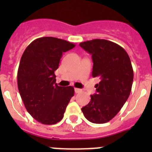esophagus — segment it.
Here are the masks:
<instances>
[{
    "label": "esophagus",
    "instance_id": "esophagus-1",
    "mask_svg": "<svg viewBox=\"0 0 152 152\" xmlns=\"http://www.w3.org/2000/svg\"><path fill=\"white\" fill-rule=\"evenodd\" d=\"M75 92L76 93V94H79V93L82 92V90L79 89V88H75Z\"/></svg>",
    "mask_w": 152,
    "mask_h": 152
}]
</instances>
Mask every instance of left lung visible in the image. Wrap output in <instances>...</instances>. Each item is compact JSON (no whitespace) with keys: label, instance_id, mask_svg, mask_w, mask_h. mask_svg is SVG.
I'll return each instance as SVG.
<instances>
[{"label":"left lung","instance_id":"left-lung-1","mask_svg":"<svg viewBox=\"0 0 152 152\" xmlns=\"http://www.w3.org/2000/svg\"><path fill=\"white\" fill-rule=\"evenodd\" d=\"M80 46L92 55V76L100 81L96 93L81 108L84 116L93 123H105L119 112L129 98L133 82L129 56L123 47L106 39L80 42Z\"/></svg>","mask_w":152,"mask_h":152}]
</instances>
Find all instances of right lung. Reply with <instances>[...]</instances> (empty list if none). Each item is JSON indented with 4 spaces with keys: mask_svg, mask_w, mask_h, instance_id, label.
Returning <instances> with one entry per match:
<instances>
[{
    "mask_svg": "<svg viewBox=\"0 0 152 152\" xmlns=\"http://www.w3.org/2000/svg\"><path fill=\"white\" fill-rule=\"evenodd\" d=\"M75 46L61 39L42 37L32 42L21 57L17 72L19 92L27 112L42 124L61 121L74 96L73 87L58 86L55 71L63 52Z\"/></svg>",
    "mask_w": 152,
    "mask_h": 152,
    "instance_id": "obj_1",
    "label": "right lung"
}]
</instances>
